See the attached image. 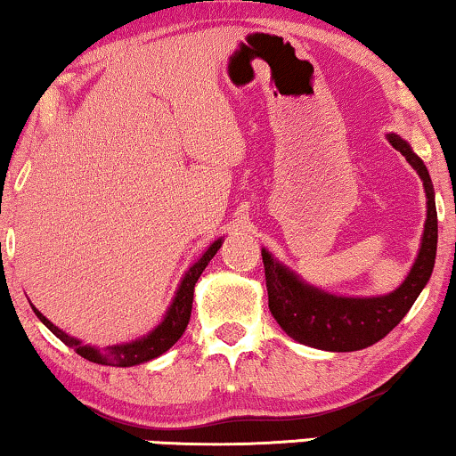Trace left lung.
I'll return each instance as SVG.
<instances>
[{"label": "left lung", "instance_id": "left-lung-1", "mask_svg": "<svg viewBox=\"0 0 456 456\" xmlns=\"http://www.w3.org/2000/svg\"><path fill=\"white\" fill-rule=\"evenodd\" d=\"M388 139L392 147L398 149L404 159L415 167L426 186L428 220L415 265L411 267L407 280L392 295L345 298L303 284L295 273L276 264L270 253L261 251L272 315L276 317L280 328L301 345L336 353L371 346L401 323L432 276L436 247H438V214H436L432 180H429L428 167L401 136L388 134Z\"/></svg>", "mask_w": 456, "mask_h": 456}]
</instances>
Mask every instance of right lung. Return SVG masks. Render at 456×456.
Returning a JSON list of instances; mask_svg holds the SVG:
<instances>
[{
	"instance_id": "right-lung-1",
	"label": "right lung",
	"mask_w": 456,
	"mask_h": 456,
	"mask_svg": "<svg viewBox=\"0 0 456 456\" xmlns=\"http://www.w3.org/2000/svg\"><path fill=\"white\" fill-rule=\"evenodd\" d=\"M220 247H222V239L216 240L214 245H211L208 251L203 253V257L199 259L189 272H186L183 284H180V289L176 292V297H174V303H172L170 311H167V315L164 317V322H161L151 334L145 336V338L130 342V345L108 346V348H103L102 353H99L91 346H83V345H80V340L72 338V336L61 332L60 328H55L45 315L39 314V311L33 307V305H30V307H33L37 317H39V320L45 323V326L52 330V332L58 336L61 342H64V345L74 348V351H77L80 357L89 359V361H93V363L111 365V367H130V365L145 363V361H151L155 357H159V354H164L167 348H170L174 342H176L180 336H183V332L186 330V323H189V320H191L192 295H195L197 280L203 273L205 265H208L209 261L214 259V255L217 253V248H220Z\"/></svg>"
}]
</instances>
